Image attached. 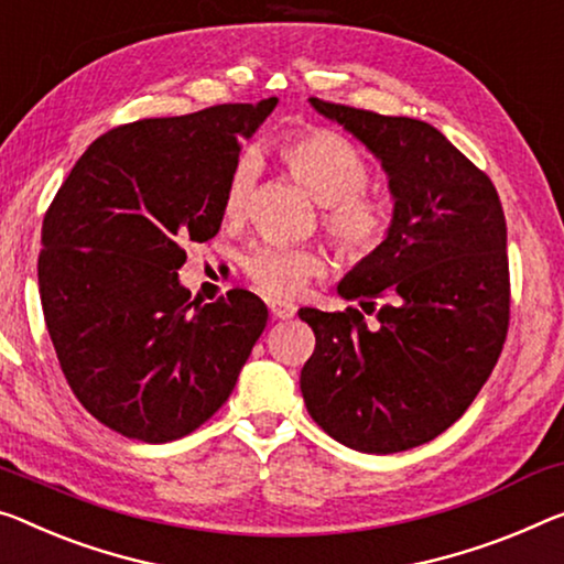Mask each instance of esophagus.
<instances>
[{
    "mask_svg": "<svg viewBox=\"0 0 564 564\" xmlns=\"http://www.w3.org/2000/svg\"><path fill=\"white\" fill-rule=\"evenodd\" d=\"M270 312L274 319H290L297 310H294L292 305H284V302H270Z\"/></svg>",
    "mask_w": 564,
    "mask_h": 564,
    "instance_id": "esophagus-1",
    "label": "esophagus"
}]
</instances>
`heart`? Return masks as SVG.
Returning a JSON list of instances; mask_svg holds the SVG:
<instances>
[{"label":"heart","mask_w":564,"mask_h":564,"mask_svg":"<svg viewBox=\"0 0 564 564\" xmlns=\"http://www.w3.org/2000/svg\"><path fill=\"white\" fill-rule=\"evenodd\" d=\"M276 155L294 178L325 206V229L340 252L352 262L376 257L395 227V209L386 196L366 192L370 166L355 145L327 128H305L276 141ZM257 178L252 155L239 159L224 188V214H245ZM323 257L310 247H288L276 241L254 245L241 257V270L259 292L274 300H292L307 280L323 272Z\"/></svg>","instance_id":"b5f03b06"}]
</instances>
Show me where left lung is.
Here are the masks:
<instances>
[{
  "mask_svg": "<svg viewBox=\"0 0 564 564\" xmlns=\"http://www.w3.org/2000/svg\"><path fill=\"white\" fill-rule=\"evenodd\" d=\"M388 173L395 227L337 292L360 310L300 317L315 352L300 372L312 419L366 454L426 444L462 419L497 366L509 327L507 221L489 176L415 118L310 98ZM372 296L387 305L375 310ZM362 305V302H360Z\"/></svg>",
  "mask_w": 564,
  "mask_h": 564,
  "instance_id": "obj_1",
  "label": "left lung"
}]
</instances>
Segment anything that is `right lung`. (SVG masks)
Masks as SVG:
<instances>
[{
	"mask_svg": "<svg viewBox=\"0 0 564 564\" xmlns=\"http://www.w3.org/2000/svg\"><path fill=\"white\" fill-rule=\"evenodd\" d=\"M276 98L112 128L42 224L37 280L59 368L85 411L145 444L196 431L237 386L267 325L257 294L192 300L184 245L209 241L224 188Z\"/></svg>",
	"mask_w": 564,
	"mask_h": 564,
	"instance_id": "obj_1",
	"label": "right lung"
}]
</instances>
